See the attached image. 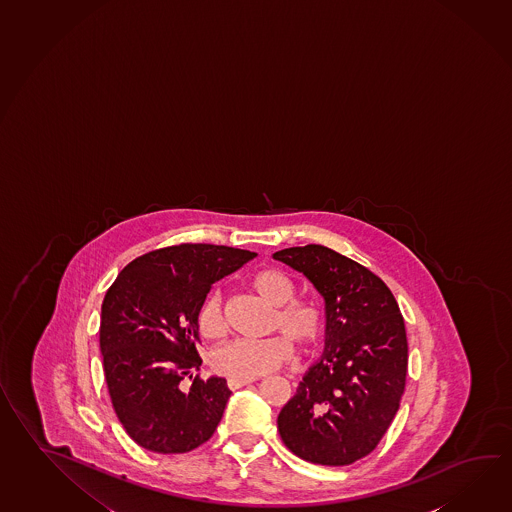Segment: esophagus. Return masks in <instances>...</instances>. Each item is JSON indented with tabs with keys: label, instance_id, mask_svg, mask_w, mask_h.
<instances>
[{
	"label": "esophagus",
	"instance_id": "obj_1",
	"mask_svg": "<svg viewBox=\"0 0 512 512\" xmlns=\"http://www.w3.org/2000/svg\"><path fill=\"white\" fill-rule=\"evenodd\" d=\"M250 383H253V379H228V388L230 390H237V388L250 385Z\"/></svg>",
	"mask_w": 512,
	"mask_h": 512
}]
</instances>
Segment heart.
I'll use <instances>...</instances> for the list:
<instances>
[{"instance_id":"obj_1","label":"heart","mask_w":512,"mask_h":512,"mask_svg":"<svg viewBox=\"0 0 512 512\" xmlns=\"http://www.w3.org/2000/svg\"><path fill=\"white\" fill-rule=\"evenodd\" d=\"M253 292L275 306L272 317L273 335L261 341L235 339L217 348L211 355V366L220 376L230 379H255L290 363L293 357L290 338L301 350H310L324 334L323 308L310 299H295L297 286L292 277L277 268H266L251 277ZM200 334L206 339H220L226 334V319L219 292L209 293L199 312Z\"/></svg>"}]
</instances>
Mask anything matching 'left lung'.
Listing matches in <instances>:
<instances>
[{"label":"left lung","instance_id":"left-lung-1","mask_svg":"<svg viewBox=\"0 0 512 512\" xmlns=\"http://www.w3.org/2000/svg\"><path fill=\"white\" fill-rule=\"evenodd\" d=\"M304 273L326 306V348L282 408V441L304 461L365 458L394 421L407 385L408 343L396 297L363 264L321 244L273 253Z\"/></svg>","mask_w":512,"mask_h":512}]
</instances>
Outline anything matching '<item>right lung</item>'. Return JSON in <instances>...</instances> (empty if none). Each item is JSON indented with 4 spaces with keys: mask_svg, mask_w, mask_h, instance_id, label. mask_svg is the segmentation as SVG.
<instances>
[{
    "mask_svg": "<svg viewBox=\"0 0 512 512\" xmlns=\"http://www.w3.org/2000/svg\"><path fill=\"white\" fill-rule=\"evenodd\" d=\"M253 257L217 244L167 246L129 262L105 293V381L116 416L140 447L184 454L217 430L231 390L224 377L197 374V319L211 286Z\"/></svg>",
    "mask_w": 512,
    "mask_h": 512,
    "instance_id": "obj_1",
    "label": "right lung"
}]
</instances>
